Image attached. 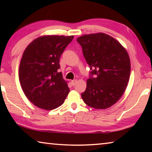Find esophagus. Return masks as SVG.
I'll return each instance as SVG.
<instances>
[{"mask_svg":"<svg viewBox=\"0 0 152 152\" xmlns=\"http://www.w3.org/2000/svg\"><path fill=\"white\" fill-rule=\"evenodd\" d=\"M77 82V80H72L71 81V84H72V86H74L76 84V83Z\"/></svg>","mask_w":152,"mask_h":152,"instance_id":"1","label":"esophagus"}]
</instances>
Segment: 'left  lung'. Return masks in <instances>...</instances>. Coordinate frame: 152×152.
<instances>
[{
  "label": "left lung",
  "mask_w": 152,
  "mask_h": 152,
  "mask_svg": "<svg viewBox=\"0 0 152 152\" xmlns=\"http://www.w3.org/2000/svg\"><path fill=\"white\" fill-rule=\"evenodd\" d=\"M76 41L91 70L82 100L94 109L111 107L124 93L129 80L127 51L118 41L102 33L82 35Z\"/></svg>",
  "instance_id": "left-lung-1"
}]
</instances>
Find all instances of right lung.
<instances>
[{
	"label": "right lung",
	"mask_w": 152,
	"mask_h": 152,
	"mask_svg": "<svg viewBox=\"0 0 152 152\" xmlns=\"http://www.w3.org/2000/svg\"><path fill=\"white\" fill-rule=\"evenodd\" d=\"M74 36L38 37L24 51L19 76L27 99L36 107L53 110L64 103L70 92L60 69V58Z\"/></svg>",
	"instance_id": "add662e5"
}]
</instances>
